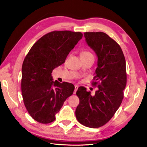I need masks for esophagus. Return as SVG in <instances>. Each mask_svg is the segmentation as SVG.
<instances>
[{"label": "esophagus", "mask_w": 147, "mask_h": 147, "mask_svg": "<svg viewBox=\"0 0 147 147\" xmlns=\"http://www.w3.org/2000/svg\"><path fill=\"white\" fill-rule=\"evenodd\" d=\"M78 86H77V85H75V90H74V94H75V93H76V92H77V90H78Z\"/></svg>", "instance_id": "obj_1"}]
</instances>
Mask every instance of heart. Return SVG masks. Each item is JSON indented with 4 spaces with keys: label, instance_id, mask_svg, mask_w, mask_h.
<instances>
[{
    "label": "heart",
    "instance_id": "heart-1",
    "mask_svg": "<svg viewBox=\"0 0 147 147\" xmlns=\"http://www.w3.org/2000/svg\"><path fill=\"white\" fill-rule=\"evenodd\" d=\"M92 54L88 51H82L80 53V57H84V56H90Z\"/></svg>",
    "mask_w": 147,
    "mask_h": 147
}]
</instances>
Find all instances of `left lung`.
I'll return each mask as SVG.
<instances>
[{
  "instance_id": "left-lung-1",
  "label": "left lung",
  "mask_w": 147,
  "mask_h": 147,
  "mask_svg": "<svg viewBox=\"0 0 147 147\" xmlns=\"http://www.w3.org/2000/svg\"><path fill=\"white\" fill-rule=\"evenodd\" d=\"M84 35L98 58L91 83L98 89L92 96L84 87L78 88L76 94L80 103L75 115L83 125L97 128L110 121L124 98L127 81L126 60L119 44L107 34L86 32Z\"/></svg>"
}]
</instances>
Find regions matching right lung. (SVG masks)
Returning <instances> with one entry per match:
<instances>
[{
    "mask_svg": "<svg viewBox=\"0 0 147 147\" xmlns=\"http://www.w3.org/2000/svg\"><path fill=\"white\" fill-rule=\"evenodd\" d=\"M83 37L80 32L55 30L35 42L22 66L21 92L24 105L34 119L42 124L54 121L74 85L53 81L55 68L64 63L67 56Z\"/></svg>",
    "mask_w": 147,
    "mask_h": 147,
    "instance_id": "obj_1",
    "label": "right lung"
}]
</instances>
